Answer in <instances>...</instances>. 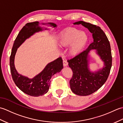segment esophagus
Wrapping results in <instances>:
<instances>
[{"label": "esophagus", "mask_w": 123, "mask_h": 123, "mask_svg": "<svg viewBox=\"0 0 123 123\" xmlns=\"http://www.w3.org/2000/svg\"><path fill=\"white\" fill-rule=\"evenodd\" d=\"M63 66L64 67H67L68 65V63L67 61H66V60H63Z\"/></svg>", "instance_id": "34e87169"}]
</instances>
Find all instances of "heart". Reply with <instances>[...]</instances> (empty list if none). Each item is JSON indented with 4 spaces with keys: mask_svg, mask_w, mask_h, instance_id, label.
<instances>
[{
    "mask_svg": "<svg viewBox=\"0 0 123 123\" xmlns=\"http://www.w3.org/2000/svg\"><path fill=\"white\" fill-rule=\"evenodd\" d=\"M88 41L87 34L75 28L68 29L60 36L59 44L61 46L70 45L68 53L70 56H75L79 54L84 49Z\"/></svg>",
    "mask_w": 123,
    "mask_h": 123,
    "instance_id": "heart-1",
    "label": "heart"
}]
</instances>
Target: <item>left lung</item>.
<instances>
[{"label":"left lung","instance_id":"8db88e82","mask_svg":"<svg viewBox=\"0 0 123 123\" xmlns=\"http://www.w3.org/2000/svg\"><path fill=\"white\" fill-rule=\"evenodd\" d=\"M82 25L92 34L93 41L88 48L73 59L68 60L69 66L73 71L70 80V88L79 96H88L95 92L105 83L109 76L112 65L111 45L105 33L100 27L83 21L74 23ZM96 53L104 62L103 68L95 72H91L88 67L91 50Z\"/></svg>","mask_w":123,"mask_h":123}]
</instances>
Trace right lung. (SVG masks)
Returning <instances> with one entry per match:
<instances>
[{
    "instance_id": "obj_1",
    "label": "right lung",
    "mask_w": 123,
    "mask_h": 123,
    "mask_svg": "<svg viewBox=\"0 0 123 123\" xmlns=\"http://www.w3.org/2000/svg\"><path fill=\"white\" fill-rule=\"evenodd\" d=\"M42 24H48L54 28L57 27V25L53 23H42ZM39 25L40 23L38 22L28 23L22 28L14 41L10 56V72L16 85L23 92L34 97L42 96L48 92L50 86L51 77L56 73L60 72L63 68V60L60 57L48 63L42 71L32 79L22 75L17 71L15 67L14 60L17 49L26 39L35 33L44 30H48L46 28H43Z\"/></svg>"
}]
</instances>
